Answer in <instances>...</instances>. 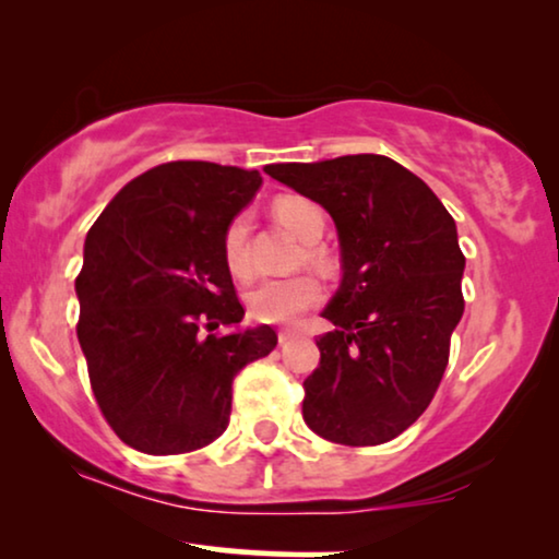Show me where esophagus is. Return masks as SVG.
<instances>
[{"instance_id":"34e87169","label":"esophagus","mask_w":559,"mask_h":559,"mask_svg":"<svg viewBox=\"0 0 559 559\" xmlns=\"http://www.w3.org/2000/svg\"><path fill=\"white\" fill-rule=\"evenodd\" d=\"M295 338V331L293 328H282V331L277 333V341H280V346H285L287 341H293Z\"/></svg>"}]
</instances>
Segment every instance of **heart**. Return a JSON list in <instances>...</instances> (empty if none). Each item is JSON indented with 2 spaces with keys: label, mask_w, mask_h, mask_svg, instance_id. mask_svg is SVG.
Listing matches in <instances>:
<instances>
[{
  "label": "heart",
  "mask_w": 559,
  "mask_h": 559,
  "mask_svg": "<svg viewBox=\"0 0 559 559\" xmlns=\"http://www.w3.org/2000/svg\"><path fill=\"white\" fill-rule=\"evenodd\" d=\"M274 213H277L280 224L289 228V231L305 243L318 241L325 228L323 211H320L312 201H308V198H280V201L274 203ZM247 213L234 216L231 224H228L224 231L226 266L241 280H247L251 274V264L247 257ZM308 259L320 262V254L316 249H308ZM243 300H247L249 318L259 320V323H293L300 312L312 308V305L320 300V282L312 277V274H293V277L282 280H264L251 287Z\"/></svg>",
  "instance_id": "b5f03b06"
}]
</instances>
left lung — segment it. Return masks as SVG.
I'll list each match as a JSON object with an SVG mask.
<instances>
[{
    "label": "left lung",
    "instance_id": "left-lung-1",
    "mask_svg": "<svg viewBox=\"0 0 559 559\" xmlns=\"http://www.w3.org/2000/svg\"><path fill=\"white\" fill-rule=\"evenodd\" d=\"M331 213L343 280L323 318L320 364L305 379L302 417L341 445L402 435L438 392L450 335L463 318L465 257L440 198L394 159L346 155L266 165Z\"/></svg>",
    "mask_w": 559,
    "mask_h": 559
}]
</instances>
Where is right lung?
I'll return each mask as SVG.
<instances>
[{
  "label": "right lung",
  "mask_w": 559,
  "mask_h": 559,
  "mask_svg": "<svg viewBox=\"0 0 559 559\" xmlns=\"http://www.w3.org/2000/svg\"><path fill=\"white\" fill-rule=\"evenodd\" d=\"M262 186L257 170L178 159L127 182L91 226L75 277V333L98 409L129 448L178 455L226 430L231 384L277 346L243 308L224 231Z\"/></svg>",
  "instance_id": "obj_1"
}]
</instances>
